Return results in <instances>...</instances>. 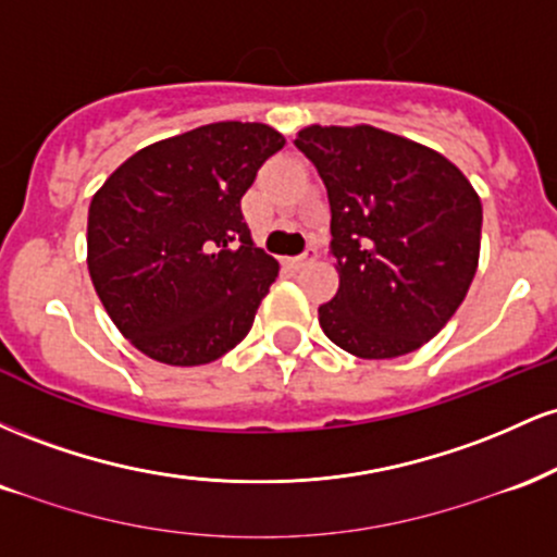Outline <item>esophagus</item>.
Here are the masks:
<instances>
[{"mask_svg": "<svg viewBox=\"0 0 557 557\" xmlns=\"http://www.w3.org/2000/svg\"><path fill=\"white\" fill-rule=\"evenodd\" d=\"M317 259V248L314 246H309L306 248L304 253H300V257H296V259H290V264L296 267V270H300V267H306V264H311V261Z\"/></svg>", "mask_w": 557, "mask_h": 557, "instance_id": "esophagus-1", "label": "esophagus"}]
</instances>
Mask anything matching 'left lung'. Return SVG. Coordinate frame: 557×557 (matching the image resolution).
I'll use <instances>...</instances> for the list:
<instances>
[{
	"mask_svg": "<svg viewBox=\"0 0 557 557\" xmlns=\"http://www.w3.org/2000/svg\"><path fill=\"white\" fill-rule=\"evenodd\" d=\"M296 146L330 198L341 287L319 306L332 343L395 359L432 341L469 293L482 201L440 151L372 125H309Z\"/></svg>",
	"mask_w": 557,
	"mask_h": 557,
	"instance_id": "obj_1",
	"label": "left lung"
}]
</instances>
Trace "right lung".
Returning <instances> with one entry per match:
<instances>
[{"instance_id": "1", "label": "right lung", "mask_w": 557, "mask_h": 557, "mask_svg": "<svg viewBox=\"0 0 557 557\" xmlns=\"http://www.w3.org/2000/svg\"><path fill=\"white\" fill-rule=\"evenodd\" d=\"M285 146L264 123L201 125L125 159L88 207V274L140 354L201 367L251 330L280 264L253 246L240 198Z\"/></svg>"}]
</instances>
